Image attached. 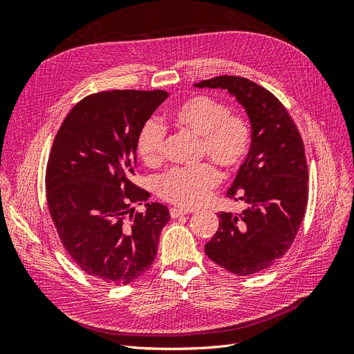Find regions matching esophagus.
Listing matches in <instances>:
<instances>
[{
	"instance_id": "esophagus-1",
	"label": "esophagus",
	"mask_w": 354,
	"mask_h": 354,
	"mask_svg": "<svg viewBox=\"0 0 354 354\" xmlns=\"http://www.w3.org/2000/svg\"><path fill=\"white\" fill-rule=\"evenodd\" d=\"M186 214H189V211H186V209H180V208H171V209H169V216H171V218L183 217V216H186Z\"/></svg>"
}]
</instances>
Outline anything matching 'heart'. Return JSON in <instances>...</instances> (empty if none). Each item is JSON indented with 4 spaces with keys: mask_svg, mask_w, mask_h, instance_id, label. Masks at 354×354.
<instances>
[{
    "mask_svg": "<svg viewBox=\"0 0 354 354\" xmlns=\"http://www.w3.org/2000/svg\"><path fill=\"white\" fill-rule=\"evenodd\" d=\"M171 121L181 131L199 137L201 156L209 158L226 173L241 168L250 153L252 127L242 113L230 112L229 106L211 95L189 97L171 111ZM165 131L156 121L143 124L137 136V153L145 164L156 167L162 162ZM220 183L217 168L201 164L194 168H174L158 180V195L183 208H196L207 202Z\"/></svg>",
    "mask_w": 354,
    "mask_h": 354,
    "instance_id": "heart-1",
    "label": "heart"
}]
</instances>
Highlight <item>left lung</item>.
<instances>
[{"label": "left lung", "instance_id": "obj_1", "mask_svg": "<svg viewBox=\"0 0 354 354\" xmlns=\"http://www.w3.org/2000/svg\"><path fill=\"white\" fill-rule=\"evenodd\" d=\"M195 87L227 90L252 127L250 153L227 190L245 209L218 214L220 226L205 254L233 274L259 273L291 248L304 218L308 171L301 134L279 99L250 80L223 75Z\"/></svg>", "mask_w": 354, "mask_h": 354}]
</instances>
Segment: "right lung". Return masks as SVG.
Returning <instances> with one entry per match:
<instances>
[{"instance_id": "1", "label": "right lung", "mask_w": 354, "mask_h": 354, "mask_svg": "<svg viewBox=\"0 0 354 354\" xmlns=\"http://www.w3.org/2000/svg\"><path fill=\"white\" fill-rule=\"evenodd\" d=\"M162 90L90 94L72 108L53 142L46 171L48 211L63 248L81 270L109 285H128L155 261L160 230L169 220L162 203L131 178L137 136Z\"/></svg>"}]
</instances>
